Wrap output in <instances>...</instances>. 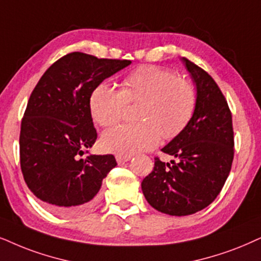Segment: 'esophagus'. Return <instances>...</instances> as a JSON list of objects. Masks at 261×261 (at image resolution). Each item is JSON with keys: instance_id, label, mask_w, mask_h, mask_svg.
<instances>
[{"instance_id": "34e87169", "label": "esophagus", "mask_w": 261, "mask_h": 261, "mask_svg": "<svg viewBox=\"0 0 261 261\" xmlns=\"http://www.w3.org/2000/svg\"><path fill=\"white\" fill-rule=\"evenodd\" d=\"M132 158L130 154H116V161L117 163H124L128 162Z\"/></svg>"}]
</instances>
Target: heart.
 <instances>
[{
	"label": "heart",
	"instance_id": "b5f03b06",
	"mask_svg": "<svg viewBox=\"0 0 261 261\" xmlns=\"http://www.w3.org/2000/svg\"><path fill=\"white\" fill-rule=\"evenodd\" d=\"M143 100L140 123H126L104 132L101 146L108 152L133 154L160 144L162 134L174 138L189 123L197 106L191 83L157 66H141L123 80L122 89L100 83L90 97L93 120L108 127L122 120L128 101Z\"/></svg>",
	"mask_w": 261,
	"mask_h": 261
}]
</instances>
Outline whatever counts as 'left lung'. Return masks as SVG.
<instances>
[{"mask_svg": "<svg viewBox=\"0 0 261 261\" xmlns=\"http://www.w3.org/2000/svg\"><path fill=\"white\" fill-rule=\"evenodd\" d=\"M197 87L194 114L164 153L177 158L154 167L141 182L148 204L170 216H187L207 207L217 198L234 160L232 118L225 97L208 73L182 59Z\"/></svg>", "mask_w": 261, "mask_h": 261, "instance_id": "obj_1", "label": "left lung"}]
</instances>
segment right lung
Segmentation results:
<instances>
[{
  "label": "right lung",
  "mask_w": 261,
  "mask_h": 261,
  "mask_svg": "<svg viewBox=\"0 0 261 261\" xmlns=\"http://www.w3.org/2000/svg\"><path fill=\"white\" fill-rule=\"evenodd\" d=\"M130 63L70 53L32 91L21 121L20 165L27 187L50 211L70 215L92 206L103 178L117 165L113 154L80 157L97 139L91 93Z\"/></svg>",
  "instance_id": "right-lung-1"
}]
</instances>
